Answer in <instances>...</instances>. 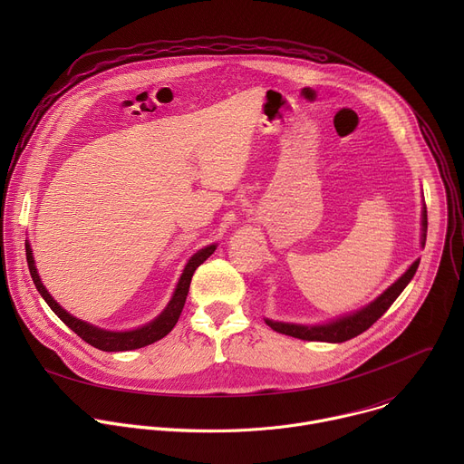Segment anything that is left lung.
<instances>
[{"label":"left lung","mask_w":464,"mask_h":464,"mask_svg":"<svg viewBox=\"0 0 464 464\" xmlns=\"http://www.w3.org/2000/svg\"><path fill=\"white\" fill-rule=\"evenodd\" d=\"M426 231H428V213H426V206L422 209V237H420V244L424 247L426 244ZM419 268V260H415L411 266L406 270V274L392 283L382 295H378L372 303H369L367 306L338 317L330 323L324 324H294V323H283V321H272L266 319V324L272 326L276 333L292 336V338H299L304 342H328V343H343L347 340H353L356 336H360L362 333L376 323L385 312L387 308L396 301L402 294V290L410 285V281L413 279L415 272Z\"/></svg>","instance_id":"8db88e82"}]
</instances>
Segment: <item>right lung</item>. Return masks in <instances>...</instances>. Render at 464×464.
Wrapping results in <instances>:
<instances>
[{"mask_svg": "<svg viewBox=\"0 0 464 464\" xmlns=\"http://www.w3.org/2000/svg\"><path fill=\"white\" fill-rule=\"evenodd\" d=\"M217 249V244H211L204 249H200L198 253H194L187 266L178 281V286L174 290V295L170 299V303L167 304V308L154 319L150 321L149 324L145 326H140V328H134V330H126V333H111V330H104V328H99V326H93L82 319H77L73 317L70 312H65L53 297L51 294L45 290V286L42 285L40 281V276L36 272V266H34V258H33V251H31V246L29 242H25V255H27V264H29V272H31V277H33V283L36 286V290L40 292V295L45 299V303L49 304V308L65 323L68 324L73 333L77 336H81L86 343H90L92 347L99 349V351H104V353H119V351H134V349H141V347H147V345H152L154 342L165 338L170 330L174 328V324L178 323L179 319V314L183 310V304H185V299H187V294H188V286H190V279L196 272V268L200 266V264L204 260H208Z\"/></svg>", "mask_w": 464, "mask_h": 464, "instance_id": "add662e5", "label": "right lung"}]
</instances>
